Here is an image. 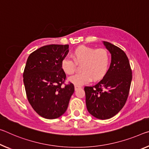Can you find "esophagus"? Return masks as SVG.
<instances>
[{"label": "esophagus", "mask_w": 149, "mask_h": 149, "mask_svg": "<svg viewBox=\"0 0 149 149\" xmlns=\"http://www.w3.org/2000/svg\"><path fill=\"white\" fill-rule=\"evenodd\" d=\"M79 88H81V86H75V90H77V89H78Z\"/></svg>", "instance_id": "34e87169"}]
</instances>
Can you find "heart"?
<instances>
[{
	"mask_svg": "<svg viewBox=\"0 0 149 149\" xmlns=\"http://www.w3.org/2000/svg\"><path fill=\"white\" fill-rule=\"evenodd\" d=\"M72 57L65 56L62 60V68L65 74L72 75L76 70V64H81V72L70 77L69 80L77 86L90 82L92 79L99 80L107 72L110 57L104 49L80 46L75 49Z\"/></svg>",
	"mask_w": 149,
	"mask_h": 149,
	"instance_id": "obj_1",
	"label": "heart"
}]
</instances>
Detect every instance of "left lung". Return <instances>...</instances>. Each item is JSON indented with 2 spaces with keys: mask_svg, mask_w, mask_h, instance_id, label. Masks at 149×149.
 <instances>
[{
  "mask_svg": "<svg viewBox=\"0 0 149 149\" xmlns=\"http://www.w3.org/2000/svg\"><path fill=\"white\" fill-rule=\"evenodd\" d=\"M103 44L111 54L110 67L99 83L84 87L87 111L102 120L115 116L123 107L132 80V70L126 54L109 42H103Z\"/></svg>",
  "mask_w": 149,
  "mask_h": 149,
  "instance_id": "left-lung-1",
  "label": "left lung"
}]
</instances>
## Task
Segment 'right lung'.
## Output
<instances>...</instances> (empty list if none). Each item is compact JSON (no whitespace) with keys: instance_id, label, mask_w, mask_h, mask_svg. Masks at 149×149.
I'll list each match as a JSON object with an SVG mask.
<instances>
[{"instance_id":"1","label":"right lung","mask_w":149,"mask_h":149,"mask_svg":"<svg viewBox=\"0 0 149 149\" xmlns=\"http://www.w3.org/2000/svg\"><path fill=\"white\" fill-rule=\"evenodd\" d=\"M69 45L42 46L28 56L23 73L26 93L32 108L48 119L64 113L74 92V84H64L66 75L62 68V59L69 52Z\"/></svg>"}]
</instances>
